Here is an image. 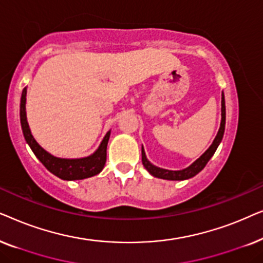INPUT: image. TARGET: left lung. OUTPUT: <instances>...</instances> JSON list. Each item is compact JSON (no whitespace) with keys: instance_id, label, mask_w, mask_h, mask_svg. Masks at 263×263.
<instances>
[{"instance_id":"8db88e82","label":"left lung","mask_w":263,"mask_h":263,"mask_svg":"<svg viewBox=\"0 0 263 263\" xmlns=\"http://www.w3.org/2000/svg\"><path fill=\"white\" fill-rule=\"evenodd\" d=\"M225 118H226V111H225V99H224V93H222L221 97V123H220V128H219V132L217 136H215L213 143H212L210 148H208L206 152H204L202 156H201L199 159L190 165L189 167L184 168V170H179V171H171V170H165V168H160L154 166L153 164H151L148 160H147L145 151H143V147L141 149L142 153V164L143 166L146 167V170L149 172L151 175L154 176V177L158 178H163V179H170V181H183V179H188L192 178L194 176L199 174V172L202 170V168L206 166V164L210 161V159L213 157V154L217 151L219 143L221 142L222 136H224V132H225Z\"/></svg>"}]
</instances>
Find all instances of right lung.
Here are the masks:
<instances>
[{"instance_id": "add662e5", "label": "right lung", "mask_w": 263, "mask_h": 263, "mask_svg": "<svg viewBox=\"0 0 263 263\" xmlns=\"http://www.w3.org/2000/svg\"><path fill=\"white\" fill-rule=\"evenodd\" d=\"M20 122L21 128L25 136V140L33 151L35 157L41 160V163L48 170L61 179L66 181H75V179H84L98 175L103 170L106 161V147L110 138V132H107L105 138L103 139L99 148L92 156L80 158V159H61L56 158L43 149L38 145L33 136L31 134L26 118V88L23 89L20 102Z\"/></svg>"}]
</instances>
